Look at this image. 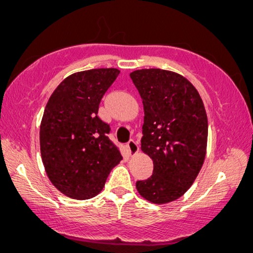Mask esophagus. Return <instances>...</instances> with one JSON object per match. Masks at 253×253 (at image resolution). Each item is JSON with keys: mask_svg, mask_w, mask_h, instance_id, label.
Returning a JSON list of instances; mask_svg holds the SVG:
<instances>
[{"mask_svg": "<svg viewBox=\"0 0 253 253\" xmlns=\"http://www.w3.org/2000/svg\"><path fill=\"white\" fill-rule=\"evenodd\" d=\"M126 146H127V150H129L131 155H136L138 152H139V145H138L137 141L130 140L129 143H127Z\"/></svg>", "mask_w": 253, "mask_h": 253, "instance_id": "obj_1", "label": "esophagus"}]
</instances>
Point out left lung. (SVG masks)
<instances>
[{
	"label": "left lung",
	"mask_w": 253,
	"mask_h": 253,
	"mask_svg": "<svg viewBox=\"0 0 253 253\" xmlns=\"http://www.w3.org/2000/svg\"><path fill=\"white\" fill-rule=\"evenodd\" d=\"M130 77L143 99L141 151L153 160V175L138 181L139 195L167 204L188 191L206 155L209 123L195 86L182 75L162 69H141Z\"/></svg>",
	"instance_id": "8db88e82"
}]
</instances>
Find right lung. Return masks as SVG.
I'll return each instance as SVG.
<instances>
[{
  "label": "right lung",
  "mask_w": 253,
  "mask_h": 253,
  "mask_svg": "<svg viewBox=\"0 0 253 253\" xmlns=\"http://www.w3.org/2000/svg\"><path fill=\"white\" fill-rule=\"evenodd\" d=\"M120 70L100 68L75 72L55 88L40 124L44 170L55 188L72 199L95 197L122 160L98 116L103 94Z\"/></svg>",
  "instance_id": "1"
}]
</instances>
